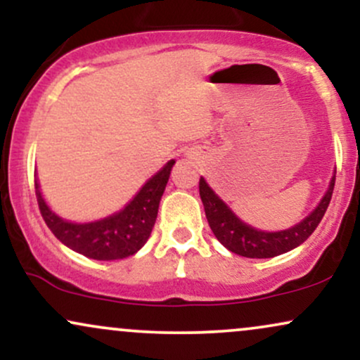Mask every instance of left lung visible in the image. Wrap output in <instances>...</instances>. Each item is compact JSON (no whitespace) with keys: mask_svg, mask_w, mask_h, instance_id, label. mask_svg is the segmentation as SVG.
Returning a JSON list of instances; mask_svg holds the SVG:
<instances>
[{"mask_svg":"<svg viewBox=\"0 0 360 360\" xmlns=\"http://www.w3.org/2000/svg\"><path fill=\"white\" fill-rule=\"evenodd\" d=\"M333 186H335V176H333L328 191H326L323 200L320 201V205L316 206L315 212L308 214L298 225L289 230H283V232H260V230L245 225L212 191V188L205 183L203 177L200 179V196L201 201H203L210 229L213 230L214 237L226 249L242 255V257L269 259L295 249L315 232L318 223L321 221L326 208H328L330 200H332Z\"/></svg>","mask_w":360,"mask_h":360,"instance_id":"1","label":"left lung"}]
</instances>
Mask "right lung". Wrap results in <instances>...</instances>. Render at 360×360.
Segmentation results:
<instances>
[{
	"mask_svg": "<svg viewBox=\"0 0 360 360\" xmlns=\"http://www.w3.org/2000/svg\"><path fill=\"white\" fill-rule=\"evenodd\" d=\"M174 160H169L140 189L137 196L122 212L105 220L93 223H69L60 220L45 205L39 184L35 181L37 203L49 229L69 249L79 252L89 259L117 260L134 255L150 237L159 212V201L169 181Z\"/></svg>",
	"mask_w": 360,
	"mask_h": 360,
	"instance_id": "right-lung-1",
	"label": "right lung"
}]
</instances>
